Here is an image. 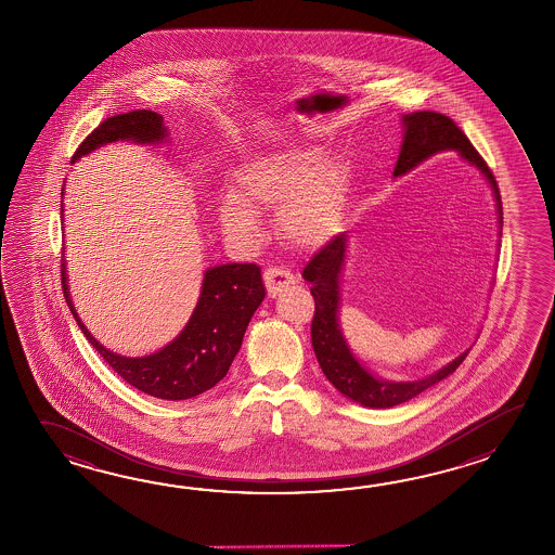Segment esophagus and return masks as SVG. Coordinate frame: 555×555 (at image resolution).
I'll list each match as a JSON object with an SVG mask.
<instances>
[{
	"mask_svg": "<svg viewBox=\"0 0 555 555\" xmlns=\"http://www.w3.org/2000/svg\"><path fill=\"white\" fill-rule=\"evenodd\" d=\"M263 282H266V287H268V294L275 297V295L285 292L289 285H294L295 278L292 273L287 272V270L272 266V268H268V270L263 272Z\"/></svg>",
	"mask_w": 555,
	"mask_h": 555,
	"instance_id": "esophagus-1",
	"label": "esophagus"
}]
</instances>
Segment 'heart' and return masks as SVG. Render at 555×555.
<instances>
[{"instance_id": "heart-1", "label": "heart", "mask_w": 555, "mask_h": 555, "mask_svg": "<svg viewBox=\"0 0 555 555\" xmlns=\"http://www.w3.org/2000/svg\"><path fill=\"white\" fill-rule=\"evenodd\" d=\"M349 184V168L341 160H323L313 146H294L240 166L234 194L222 198L218 212L228 232L258 240L256 208L282 206L278 222L283 236L297 248H319L341 224Z\"/></svg>"}]
</instances>
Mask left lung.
<instances>
[{
  "label": "left lung",
  "mask_w": 555,
  "mask_h": 555,
  "mask_svg": "<svg viewBox=\"0 0 555 555\" xmlns=\"http://www.w3.org/2000/svg\"><path fill=\"white\" fill-rule=\"evenodd\" d=\"M402 127L404 134L401 154L392 175L402 177L435 154L456 151L466 163L476 166L488 180L490 189L494 192L498 220L502 228V201L494 175L483 163L478 151L472 146L468 137L456 127V122L435 111H418L402 115ZM347 240L349 236L345 232L333 237L330 244L319 249L304 268V280L311 283V295L315 299V313L311 321V345L323 375L330 378L331 385L341 395L363 406L390 409L401 402L411 401L423 390L437 385L438 380L452 375L470 349L459 354L449 365L438 369L437 373L418 380L395 383L369 373L349 349L339 327V278L347 251Z\"/></svg>",
  "instance_id": "left-lung-1"
}]
</instances>
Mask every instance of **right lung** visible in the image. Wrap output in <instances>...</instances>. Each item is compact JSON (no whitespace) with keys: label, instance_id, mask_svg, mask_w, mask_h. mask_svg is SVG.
<instances>
[{"label":"right lung","instance_id":"obj_1","mask_svg":"<svg viewBox=\"0 0 555 555\" xmlns=\"http://www.w3.org/2000/svg\"><path fill=\"white\" fill-rule=\"evenodd\" d=\"M165 139L166 127L158 113L146 108L130 111L103 120L79 144L72 165L108 142L156 144ZM61 283L73 318L96 353L134 389L165 401L194 399L225 377L242 347L249 319L266 297L260 266L224 263L210 268L204 273L201 299L177 339L146 357H122L103 347L81 323L67 287L65 261H61Z\"/></svg>","mask_w":555,"mask_h":555}]
</instances>
